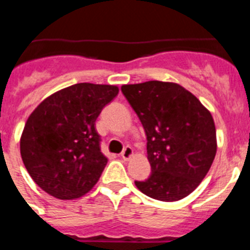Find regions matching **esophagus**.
<instances>
[{"label": "esophagus", "instance_id": "obj_1", "mask_svg": "<svg viewBox=\"0 0 250 250\" xmlns=\"http://www.w3.org/2000/svg\"><path fill=\"white\" fill-rule=\"evenodd\" d=\"M132 155H134V150H132L131 146L124 147L123 152H121V158H123L124 160H129Z\"/></svg>", "mask_w": 250, "mask_h": 250}]
</instances>
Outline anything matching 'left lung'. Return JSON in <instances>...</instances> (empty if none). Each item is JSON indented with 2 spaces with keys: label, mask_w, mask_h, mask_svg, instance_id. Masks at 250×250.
<instances>
[{
  "label": "left lung",
  "mask_w": 250,
  "mask_h": 250,
  "mask_svg": "<svg viewBox=\"0 0 250 250\" xmlns=\"http://www.w3.org/2000/svg\"><path fill=\"white\" fill-rule=\"evenodd\" d=\"M121 91L146 134L151 174L135 182L141 193L161 202H176L202 183L216 154L210 111L183 86L146 81L123 85Z\"/></svg>",
  "instance_id": "1"
}]
</instances>
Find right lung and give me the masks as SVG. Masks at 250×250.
<instances>
[{
    "instance_id": "1",
    "label": "right lung",
    "mask_w": 250,
    "mask_h": 250,
    "mask_svg": "<svg viewBox=\"0 0 250 250\" xmlns=\"http://www.w3.org/2000/svg\"><path fill=\"white\" fill-rule=\"evenodd\" d=\"M119 94L114 85L81 83L50 95L28 116L20 140L28 174L57 199L85 195L107 164L95 121Z\"/></svg>"
}]
</instances>
